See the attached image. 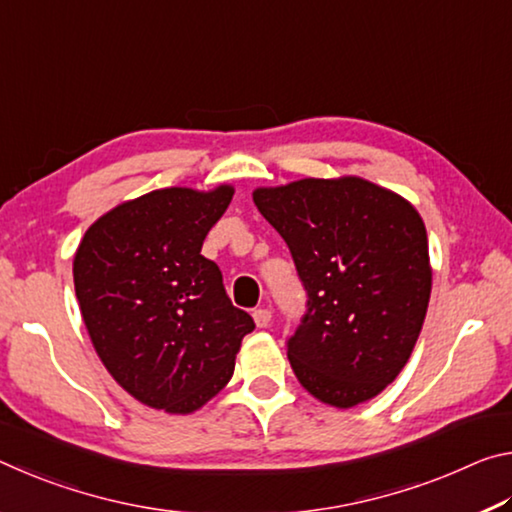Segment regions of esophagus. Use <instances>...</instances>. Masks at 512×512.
I'll list each match as a JSON object with an SVG mask.
<instances>
[{
    "label": "esophagus",
    "instance_id": "obj_1",
    "mask_svg": "<svg viewBox=\"0 0 512 512\" xmlns=\"http://www.w3.org/2000/svg\"><path fill=\"white\" fill-rule=\"evenodd\" d=\"M254 322H256V326H261V329H265V326L272 322V311H270V308H256V311H254Z\"/></svg>",
    "mask_w": 512,
    "mask_h": 512
}]
</instances>
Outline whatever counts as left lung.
Wrapping results in <instances>:
<instances>
[{
  "label": "left lung",
  "mask_w": 512,
  "mask_h": 512,
  "mask_svg": "<svg viewBox=\"0 0 512 512\" xmlns=\"http://www.w3.org/2000/svg\"><path fill=\"white\" fill-rule=\"evenodd\" d=\"M254 204L286 240L308 295L288 338L292 372L329 406L370 401L404 370L429 308L420 213L360 177L256 188Z\"/></svg>",
  "instance_id": "8db88e82"
}]
</instances>
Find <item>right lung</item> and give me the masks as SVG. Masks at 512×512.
<instances>
[{
	"label": "right lung",
	"instance_id": "obj_1",
	"mask_svg": "<svg viewBox=\"0 0 512 512\" xmlns=\"http://www.w3.org/2000/svg\"><path fill=\"white\" fill-rule=\"evenodd\" d=\"M233 188H163L99 217L74 254V290L97 356L145 406L188 415L233 376L251 315L201 256Z\"/></svg>",
	"mask_w": 512,
	"mask_h": 512
}]
</instances>
